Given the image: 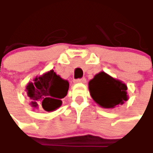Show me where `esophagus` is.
<instances>
[{
    "label": "esophagus",
    "instance_id": "1",
    "mask_svg": "<svg viewBox=\"0 0 153 153\" xmlns=\"http://www.w3.org/2000/svg\"><path fill=\"white\" fill-rule=\"evenodd\" d=\"M86 82V78L83 77V78H81V79H76L74 80V83H85Z\"/></svg>",
    "mask_w": 153,
    "mask_h": 153
}]
</instances>
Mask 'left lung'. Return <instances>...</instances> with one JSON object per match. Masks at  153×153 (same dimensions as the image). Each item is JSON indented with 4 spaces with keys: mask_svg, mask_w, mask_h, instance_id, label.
<instances>
[{
    "mask_svg": "<svg viewBox=\"0 0 153 153\" xmlns=\"http://www.w3.org/2000/svg\"><path fill=\"white\" fill-rule=\"evenodd\" d=\"M88 89L92 99L103 108H114L128 100L126 84L104 71L89 81Z\"/></svg>",
    "mask_w": 153,
    "mask_h": 153,
    "instance_id": "8db88e82",
    "label": "left lung"
}]
</instances>
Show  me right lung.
Returning a JSON list of instances; mask_svg holds the SVG:
<instances>
[{"mask_svg":"<svg viewBox=\"0 0 153 153\" xmlns=\"http://www.w3.org/2000/svg\"><path fill=\"white\" fill-rule=\"evenodd\" d=\"M68 89L67 80L51 70L28 82L25 91L33 108L53 111L61 106V100L66 96Z\"/></svg>","mask_w":153,"mask_h":153,"instance_id":"obj_1","label":"right lung"}]
</instances>
